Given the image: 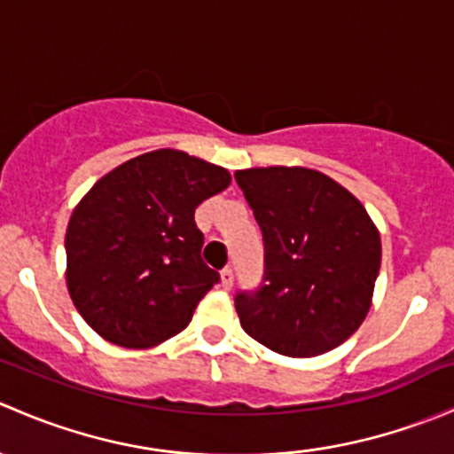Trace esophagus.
I'll return each instance as SVG.
<instances>
[{
  "label": "esophagus",
  "mask_w": 454,
  "mask_h": 454,
  "mask_svg": "<svg viewBox=\"0 0 454 454\" xmlns=\"http://www.w3.org/2000/svg\"><path fill=\"white\" fill-rule=\"evenodd\" d=\"M219 277H222V287H223V290H231L232 281H235V272H232V268H223L222 272H219Z\"/></svg>",
  "instance_id": "esophagus-1"
}]
</instances>
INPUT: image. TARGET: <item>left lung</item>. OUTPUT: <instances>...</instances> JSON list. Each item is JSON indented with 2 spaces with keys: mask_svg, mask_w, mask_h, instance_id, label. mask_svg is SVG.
Returning <instances> with one entry per match:
<instances>
[{
  "mask_svg": "<svg viewBox=\"0 0 454 454\" xmlns=\"http://www.w3.org/2000/svg\"><path fill=\"white\" fill-rule=\"evenodd\" d=\"M235 180L263 235V281L235 296L241 327L290 358L342 345L369 312L382 259L364 206L303 167L246 168Z\"/></svg>",
  "mask_w": 454,
  "mask_h": 454,
  "instance_id": "1",
  "label": "left lung"
}]
</instances>
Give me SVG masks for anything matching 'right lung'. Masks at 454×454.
<instances>
[{
	"instance_id": "right-lung-1",
	"label": "right lung",
	"mask_w": 454,
	"mask_h": 454,
	"mask_svg": "<svg viewBox=\"0 0 454 454\" xmlns=\"http://www.w3.org/2000/svg\"><path fill=\"white\" fill-rule=\"evenodd\" d=\"M231 173L184 151L158 149L100 177L66 232L67 290L105 340L146 349L180 333L219 274L201 261L195 208Z\"/></svg>"
}]
</instances>
